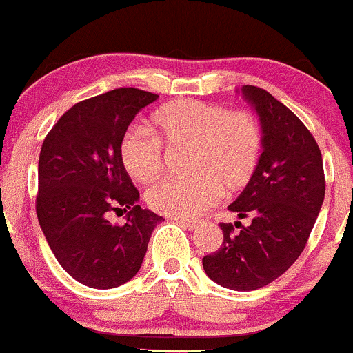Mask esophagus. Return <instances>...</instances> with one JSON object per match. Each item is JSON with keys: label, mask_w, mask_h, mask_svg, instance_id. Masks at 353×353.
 Here are the masks:
<instances>
[{"label": "esophagus", "mask_w": 353, "mask_h": 353, "mask_svg": "<svg viewBox=\"0 0 353 353\" xmlns=\"http://www.w3.org/2000/svg\"><path fill=\"white\" fill-rule=\"evenodd\" d=\"M175 221L180 223L181 227H185V229L187 230H195L196 227L200 225V222H196V221H187V219H175Z\"/></svg>", "instance_id": "obj_1"}]
</instances>
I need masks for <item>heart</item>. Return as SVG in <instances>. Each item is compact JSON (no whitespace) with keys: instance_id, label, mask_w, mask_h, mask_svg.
Returning a JSON list of instances; mask_svg holds the SVG:
<instances>
[{"instance_id":"b5f03b06","label":"heart","mask_w":353,"mask_h":353,"mask_svg":"<svg viewBox=\"0 0 353 353\" xmlns=\"http://www.w3.org/2000/svg\"><path fill=\"white\" fill-rule=\"evenodd\" d=\"M153 136L132 130L121 141L119 157L128 175L151 183L165 168L168 150L188 146L187 178H170L146 192L153 210L178 219L199 217L221 192L244 190L259 168L264 132L249 111L180 99L161 105L150 117Z\"/></svg>"}]
</instances>
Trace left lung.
<instances>
[{
	"instance_id": "1",
	"label": "left lung",
	"mask_w": 353,
	"mask_h": 353,
	"mask_svg": "<svg viewBox=\"0 0 353 353\" xmlns=\"http://www.w3.org/2000/svg\"><path fill=\"white\" fill-rule=\"evenodd\" d=\"M242 94L261 117L264 148L256 175L229 210L251 222H222V245L202 264L221 286L252 291L303 252L325 199V173L320 148L294 112L261 87L244 85Z\"/></svg>"
}]
</instances>
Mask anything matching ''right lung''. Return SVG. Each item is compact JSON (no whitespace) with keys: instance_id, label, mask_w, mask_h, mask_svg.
<instances>
[{"instance_id":"right-lung-1","label":"right lung","mask_w":353,"mask_h":353,"mask_svg":"<svg viewBox=\"0 0 353 353\" xmlns=\"http://www.w3.org/2000/svg\"><path fill=\"white\" fill-rule=\"evenodd\" d=\"M158 96L121 87L74 104L54 124L39 158L37 217L60 266L96 290L128 283L165 219L138 205L119 148L134 116ZM128 210L126 224L107 212Z\"/></svg>"}]
</instances>
